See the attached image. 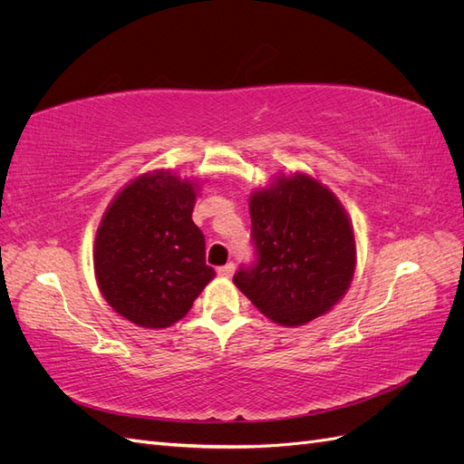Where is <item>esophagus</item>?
I'll use <instances>...</instances> for the list:
<instances>
[{
	"label": "esophagus",
	"instance_id": "1",
	"mask_svg": "<svg viewBox=\"0 0 464 464\" xmlns=\"http://www.w3.org/2000/svg\"><path fill=\"white\" fill-rule=\"evenodd\" d=\"M218 275H220L222 278H230V276L234 275V263H227V265L218 266Z\"/></svg>",
	"mask_w": 464,
	"mask_h": 464
}]
</instances>
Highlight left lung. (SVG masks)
I'll return each mask as SVG.
<instances>
[{"instance_id": "8db88e82", "label": "left lung", "mask_w": 464, "mask_h": 464, "mask_svg": "<svg viewBox=\"0 0 464 464\" xmlns=\"http://www.w3.org/2000/svg\"><path fill=\"white\" fill-rule=\"evenodd\" d=\"M259 261L234 285L285 327L329 314L353 285L358 251L353 220L339 198L305 172L276 174L249 195Z\"/></svg>"}]
</instances>
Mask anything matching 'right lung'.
<instances>
[{
    "instance_id": "1",
    "label": "right lung",
    "mask_w": 464,
    "mask_h": 464,
    "mask_svg": "<svg viewBox=\"0 0 464 464\" xmlns=\"http://www.w3.org/2000/svg\"><path fill=\"white\" fill-rule=\"evenodd\" d=\"M201 186L172 170L139 174L114 195L98 224V290L139 327L174 325L217 275L205 263V236L191 218Z\"/></svg>"
}]
</instances>
